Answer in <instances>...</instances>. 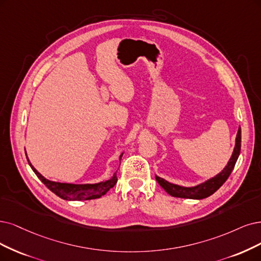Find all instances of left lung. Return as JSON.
<instances>
[{
    "label": "left lung",
    "instance_id": "1",
    "mask_svg": "<svg viewBox=\"0 0 261 261\" xmlns=\"http://www.w3.org/2000/svg\"><path fill=\"white\" fill-rule=\"evenodd\" d=\"M240 151H241V127H239L233 152L232 155H231L227 166L224 168L223 171L219 172L218 174L215 175L214 177H211L207 180L201 182V184H198L192 187H184V186L173 184V182H170L157 175H156V179L158 181V184L172 197L184 198V199H196V200L207 198L211 195H213L214 192L223 186L224 182L227 180V178L229 177V175L231 174V172H232L236 166V162L240 156Z\"/></svg>",
    "mask_w": 261,
    "mask_h": 261
}]
</instances>
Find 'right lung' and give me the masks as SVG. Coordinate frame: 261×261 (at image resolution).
I'll return each mask as SVG.
<instances>
[{
    "label": "right lung",
    "mask_w": 261,
    "mask_h": 261,
    "mask_svg": "<svg viewBox=\"0 0 261 261\" xmlns=\"http://www.w3.org/2000/svg\"><path fill=\"white\" fill-rule=\"evenodd\" d=\"M122 151L119 156V160L121 159ZM29 166L31 167L33 172L36 174V176L40 178L45 186L51 190L55 195L60 197L63 200L67 201H82V200H92V199H98L104 196L106 192H108L111 188L115 186L116 182H117V171H116L113 176L109 179L95 182V184H70V182H60V181H53L45 178L40 172L32 166V163L29 160L27 156Z\"/></svg>",
    "instance_id": "right-lung-1"
}]
</instances>
